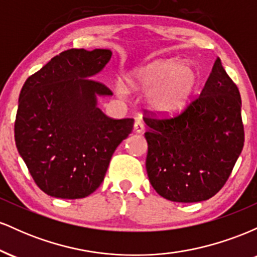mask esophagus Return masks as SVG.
I'll return each instance as SVG.
<instances>
[{"label": "esophagus", "mask_w": 257, "mask_h": 257, "mask_svg": "<svg viewBox=\"0 0 257 257\" xmlns=\"http://www.w3.org/2000/svg\"><path fill=\"white\" fill-rule=\"evenodd\" d=\"M134 131L135 133H143L145 131V124L141 119H137L135 120V124H134Z\"/></svg>", "instance_id": "34e87169"}]
</instances>
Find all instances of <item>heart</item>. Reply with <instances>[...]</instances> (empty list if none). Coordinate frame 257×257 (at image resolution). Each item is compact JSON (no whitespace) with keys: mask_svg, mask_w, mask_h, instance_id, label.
<instances>
[{"mask_svg":"<svg viewBox=\"0 0 257 257\" xmlns=\"http://www.w3.org/2000/svg\"><path fill=\"white\" fill-rule=\"evenodd\" d=\"M198 83V73L190 64L176 60L153 61L138 70L128 81L133 89L149 91V104L159 113L181 111ZM123 91V88H119Z\"/></svg>","mask_w":257,"mask_h":257,"instance_id":"1","label":"heart"}]
</instances>
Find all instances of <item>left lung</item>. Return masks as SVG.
<instances>
[{
  "instance_id": "left-lung-1",
  "label": "left lung",
  "mask_w": 257,
  "mask_h": 257,
  "mask_svg": "<svg viewBox=\"0 0 257 257\" xmlns=\"http://www.w3.org/2000/svg\"><path fill=\"white\" fill-rule=\"evenodd\" d=\"M240 107L238 87L217 58L202 93L180 113L146 111V170L159 196L196 203L219 192L244 146Z\"/></svg>"
}]
</instances>
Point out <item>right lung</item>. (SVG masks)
I'll return each instance as SVG.
<instances>
[{"label":"right lung","mask_w":257,"mask_h":257,"mask_svg":"<svg viewBox=\"0 0 257 257\" xmlns=\"http://www.w3.org/2000/svg\"><path fill=\"white\" fill-rule=\"evenodd\" d=\"M108 49H67L25 81L19 95L14 138L35 184L55 198L77 199L104 181L117 146L134 119H114L96 107L111 95L98 73Z\"/></svg>","instance_id":"1"}]
</instances>
